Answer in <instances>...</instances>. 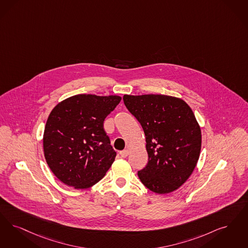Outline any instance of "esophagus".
<instances>
[{
    "label": "esophagus",
    "mask_w": 248,
    "mask_h": 248,
    "mask_svg": "<svg viewBox=\"0 0 248 248\" xmlns=\"http://www.w3.org/2000/svg\"><path fill=\"white\" fill-rule=\"evenodd\" d=\"M120 156L122 157V158H126L127 156H128L129 154V150L128 149H124V150H122V151H120Z\"/></svg>",
    "instance_id": "1"
}]
</instances>
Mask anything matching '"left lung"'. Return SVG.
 Masks as SVG:
<instances>
[{
  "label": "left lung",
  "mask_w": 248,
  "mask_h": 248,
  "mask_svg": "<svg viewBox=\"0 0 248 248\" xmlns=\"http://www.w3.org/2000/svg\"><path fill=\"white\" fill-rule=\"evenodd\" d=\"M124 102L146 136L149 161L139 170L142 184L157 194L178 189L192 174L201 149V130L183 99L166 95H124Z\"/></svg>",
  "instance_id": "left-lung-1"
}]
</instances>
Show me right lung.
<instances>
[{
  "label": "right lung",
  "instance_id": "add662e5",
  "mask_svg": "<svg viewBox=\"0 0 248 248\" xmlns=\"http://www.w3.org/2000/svg\"><path fill=\"white\" fill-rule=\"evenodd\" d=\"M122 98L80 94L57 104L48 117L43 149L54 175L64 185L89 188L103 178L116 152L103 128Z\"/></svg>",
  "mask_w": 248,
  "mask_h": 248
}]
</instances>
